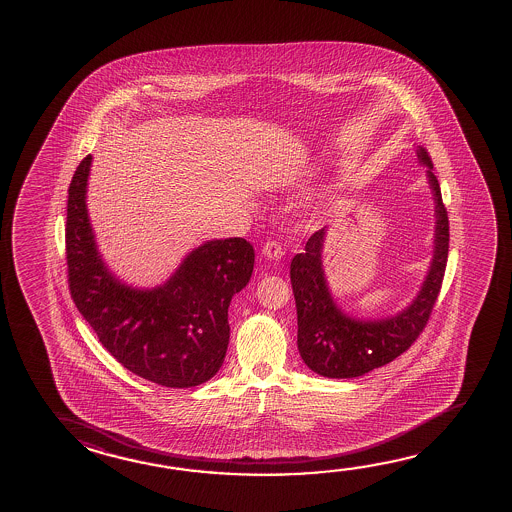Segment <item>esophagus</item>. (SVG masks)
<instances>
[{
    "label": "esophagus",
    "instance_id": "1",
    "mask_svg": "<svg viewBox=\"0 0 512 512\" xmlns=\"http://www.w3.org/2000/svg\"><path fill=\"white\" fill-rule=\"evenodd\" d=\"M262 255L269 260H278L284 255V250H282V246L277 241H268V243L262 246Z\"/></svg>",
    "mask_w": 512,
    "mask_h": 512
}]
</instances>
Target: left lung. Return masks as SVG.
<instances>
[{"label": "left lung", "instance_id": "obj_1", "mask_svg": "<svg viewBox=\"0 0 512 512\" xmlns=\"http://www.w3.org/2000/svg\"><path fill=\"white\" fill-rule=\"evenodd\" d=\"M419 163L426 167L435 201L433 257L419 293L399 313L385 318H358L345 313L334 300L323 269L327 226L314 232L304 253L291 260V286L298 318V352L316 374L347 379L383 367L410 349L430 320L446 271L449 248L448 212L442 203L439 181L424 147H417Z\"/></svg>", "mask_w": 512, "mask_h": 512}]
</instances>
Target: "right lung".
I'll return each mask as SVG.
<instances>
[{
    "mask_svg": "<svg viewBox=\"0 0 512 512\" xmlns=\"http://www.w3.org/2000/svg\"><path fill=\"white\" fill-rule=\"evenodd\" d=\"M88 154L73 174L66 212V260L72 298L118 363L169 388L207 383L225 361L232 296L252 277L255 252L243 237L194 248L160 286L122 282L102 259L86 194Z\"/></svg>",
    "mask_w": 512,
    "mask_h": 512,
    "instance_id": "1",
    "label": "right lung"
}]
</instances>
